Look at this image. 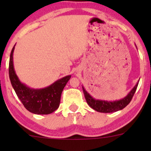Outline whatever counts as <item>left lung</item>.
I'll list each match as a JSON object with an SVG mask.
<instances>
[{"label": "left lung", "instance_id": "8db88e82", "mask_svg": "<svg viewBox=\"0 0 151 151\" xmlns=\"http://www.w3.org/2000/svg\"><path fill=\"white\" fill-rule=\"evenodd\" d=\"M139 81L137 83L135 86L130 91V92L124 97L119 100H115V101H106V100L102 99H96L93 98L91 95H90L89 93L87 92L84 87L83 86V93H84L85 98L88 104L91 106L94 110L97 111L99 112H104V113H110V112H115L117 111H119L126 107L128 104L130 103L137 88L138 86Z\"/></svg>", "mask_w": 151, "mask_h": 151}]
</instances>
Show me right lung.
Here are the masks:
<instances>
[{"instance_id": "right-lung-1", "label": "right lung", "mask_w": 151, "mask_h": 151, "mask_svg": "<svg viewBox=\"0 0 151 151\" xmlns=\"http://www.w3.org/2000/svg\"><path fill=\"white\" fill-rule=\"evenodd\" d=\"M15 45L10 54L9 74L12 87L17 96L25 108L36 115H48L59 107L62 91L71 78V75L59 79L43 88H32L19 80L15 72L13 63V53Z\"/></svg>"}]
</instances>
